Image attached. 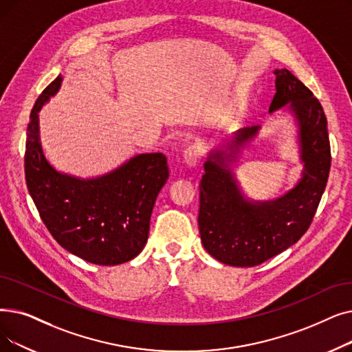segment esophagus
Masks as SVG:
<instances>
[{
  "mask_svg": "<svg viewBox=\"0 0 352 352\" xmlns=\"http://www.w3.org/2000/svg\"><path fill=\"white\" fill-rule=\"evenodd\" d=\"M201 154H203L201 145L200 144H191L186 148L184 154H182V158H184V162L188 166H195L198 164V161H200Z\"/></svg>",
  "mask_w": 352,
  "mask_h": 352,
  "instance_id": "esophagus-1",
  "label": "esophagus"
}]
</instances>
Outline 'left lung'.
Instances as JSON below:
<instances>
[{
	"instance_id": "8db88e82",
	"label": "left lung",
	"mask_w": 352,
	"mask_h": 352,
	"mask_svg": "<svg viewBox=\"0 0 352 352\" xmlns=\"http://www.w3.org/2000/svg\"><path fill=\"white\" fill-rule=\"evenodd\" d=\"M273 73L276 94L269 113L285 108L295 116L303 171L298 184L279 198L252 201L241 192L232 165L261 126L239 129L226 149L210 152L200 181L198 227L204 249L228 266H257L295 244L309 228L329 175L331 146L322 106L289 70Z\"/></svg>"
}]
</instances>
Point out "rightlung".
Listing matches in <instances>:
<instances>
[{"label": "right lung", "mask_w": 352, "mask_h": 352, "mask_svg": "<svg viewBox=\"0 0 352 352\" xmlns=\"http://www.w3.org/2000/svg\"><path fill=\"white\" fill-rule=\"evenodd\" d=\"M57 76L34 103L25 141V182L43 223L54 240L83 261L115 266L132 261L145 248L157 195L168 179L166 157L140 154L95 178L58 173L45 160L38 112L54 96Z\"/></svg>", "instance_id": "right-lung-1"}]
</instances>
